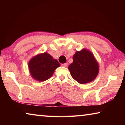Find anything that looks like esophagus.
Instances as JSON below:
<instances>
[{
  "mask_svg": "<svg viewBox=\"0 0 125 125\" xmlns=\"http://www.w3.org/2000/svg\"><path fill=\"white\" fill-rule=\"evenodd\" d=\"M61 65H62V66H63V67H66L68 65V64L67 63H64V64H61Z\"/></svg>",
  "mask_w": 125,
  "mask_h": 125,
  "instance_id": "34e87169",
  "label": "esophagus"
}]
</instances>
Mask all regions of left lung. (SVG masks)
Masks as SVG:
<instances>
[{
  "instance_id": "1",
  "label": "left lung",
  "mask_w": 125,
  "mask_h": 125,
  "mask_svg": "<svg viewBox=\"0 0 125 125\" xmlns=\"http://www.w3.org/2000/svg\"><path fill=\"white\" fill-rule=\"evenodd\" d=\"M73 60L68 69L74 79L83 84L95 79L99 73V64L92 52L86 49L77 51Z\"/></svg>"
}]
</instances>
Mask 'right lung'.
I'll return each instance as SVG.
<instances>
[{
	"label": "right lung",
	"mask_w": 125,
	"mask_h": 125,
	"mask_svg": "<svg viewBox=\"0 0 125 125\" xmlns=\"http://www.w3.org/2000/svg\"><path fill=\"white\" fill-rule=\"evenodd\" d=\"M29 71L33 79L43 82L49 79L60 64L47 52L36 55L29 62Z\"/></svg>",
	"instance_id": "add662e5"
}]
</instances>
